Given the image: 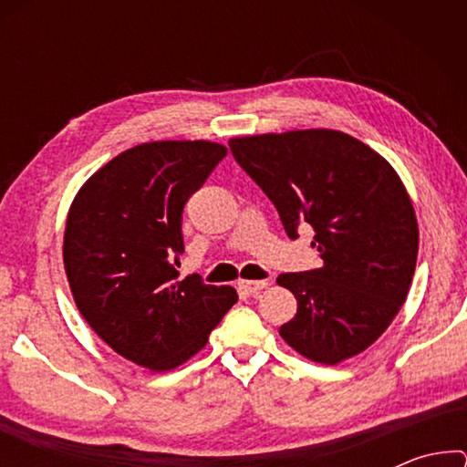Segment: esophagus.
I'll use <instances>...</instances> for the list:
<instances>
[{
	"label": "esophagus",
	"instance_id": "obj_1",
	"mask_svg": "<svg viewBox=\"0 0 467 467\" xmlns=\"http://www.w3.org/2000/svg\"><path fill=\"white\" fill-rule=\"evenodd\" d=\"M270 286V280H239V290L247 292V295H257L259 290Z\"/></svg>",
	"mask_w": 467,
	"mask_h": 467
}]
</instances>
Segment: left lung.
<instances>
[{"label": "left lung", "mask_w": 467, "mask_h": 467, "mask_svg": "<svg viewBox=\"0 0 467 467\" xmlns=\"http://www.w3.org/2000/svg\"><path fill=\"white\" fill-rule=\"evenodd\" d=\"M228 146L290 239L298 224L313 226L323 259L317 270L275 280L298 305L280 327L284 342L321 365L367 350L406 303L416 270V212L398 172L336 130L243 136Z\"/></svg>", "instance_id": "8db88e82"}]
</instances>
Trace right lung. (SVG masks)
I'll return each mask as SVG.
<instances>
[{
	"mask_svg": "<svg viewBox=\"0 0 467 467\" xmlns=\"http://www.w3.org/2000/svg\"><path fill=\"white\" fill-rule=\"evenodd\" d=\"M226 146L164 140L125 150L76 193L63 234V265L86 323L123 358L172 370L208 344L236 303L233 286L179 280L183 208Z\"/></svg>",
	"mask_w": 467,
	"mask_h": 467,
	"instance_id": "right-lung-1",
	"label": "right lung"
}]
</instances>
